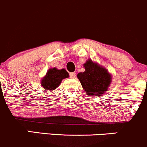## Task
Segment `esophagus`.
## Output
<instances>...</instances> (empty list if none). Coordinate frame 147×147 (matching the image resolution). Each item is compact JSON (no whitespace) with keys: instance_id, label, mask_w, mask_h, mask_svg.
Returning <instances> with one entry per match:
<instances>
[{"instance_id":"esophagus-1","label":"esophagus","mask_w":147,"mask_h":147,"mask_svg":"<svg viewBox=\"0 0 147 147\" xmlns=\"http://www.w3.org/2000/svg\"><path fill=\"white\" fill-rule=\"evenodd\" d=\"M70 77L71 79H75L76 77V73L75 72H70Z\"/></svg>"}]
</instances>
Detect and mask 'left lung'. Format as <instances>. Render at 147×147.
Here are the masks:
<instances>
[{
  "label": "left lung",
  "mask_w": 147,
  "mask_h": 147,
  "mask_svg": "<svg viewBox=\"0 0 147 147\" xmlns=\"http://www.w3.org/2000/svg\"><path fill=\"white\" fill-rule=\"evenodd\" d=\"M85 71L80 72L77 78L87 96H98L105 93L112 82V75L107 70L88 59L84 64Z\"/></svg>",
  "instance_id": "left-lung-1"
}]
</instances>
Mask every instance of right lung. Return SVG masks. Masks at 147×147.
I'll list each match as a JSON object with an SVG mask.
<instances>
[{
	"label": "right lung",
	"mask_w": 147,
	"mask_h": 147,
	"mask_svg": "<svg viewBox=\"0 0 147 147\" xmlns=\"http://www.w3.org/2000/svg\"><path fill=\"white\" fill-rule=\"evenodd\" d=\"M67 77H69V74L65 69L58 70L56 67L50 68L42 79L41 86L47 92H51L59 86L63 79Z\"/></svg>",
	"instance_id": "right-lung-1"
}]
</instances>
